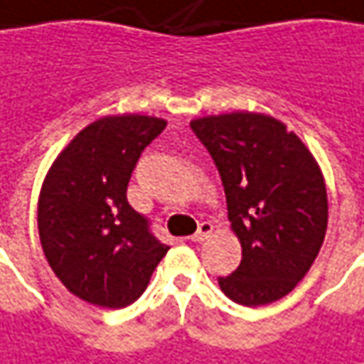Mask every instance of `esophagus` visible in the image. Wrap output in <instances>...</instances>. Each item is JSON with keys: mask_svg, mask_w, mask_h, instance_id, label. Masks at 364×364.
<instances>
[{"mask_svg": "<svg viewBox=\"0 0 364 364\" xmlns=\"http://www.w3.org/2000/svg\"><path fill=\"white\" fill-rule=\"evenodd\" d=\"M212 230H214V225L210 224V222H202V224L198 225V232L194 235H192V242H204V240H208V235L212 234Z\"/></svg>", "mask_w": 364, "mask_h": 364, "instance_id": "obj_1", "label": "esophagus"}]
</instances>
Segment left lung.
<instances>
[{"label":"left lung","mask_w":364,"mask_h":364,"mask_svg":"<svg viewBox=\"0 0 364 364\" xmlns=\"http://www.w3.org/2000/svg\"><path fill=\"white\" fill-rule=\"evenodd\" d=\"M224 184L242 262L222 291L240 305L277 301L305 277L327 232V190L297 134L257 112L190 122Z\"/></svg>","instance_id":"left-lung-1"}]
</instances>
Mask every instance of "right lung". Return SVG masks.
<instances>
[{
	"label": "right lung",
	"instance_id": "add662e5",
	"mask_svg": "<svg viewBox=\"0 0 364 364\" xmlns=\"http://www.w3.org/2000/svg\"><path fill=\"white\" fill-rule=\"evenodd\" d=\"M164 129L154 117H105L71 140L45 178L37 208L45 257L82 301L134 303L170 250L127 200L142 150Z\"/></svg>",
	"mask_w": 364,
	"mask_h": 364
}]
</instances>
